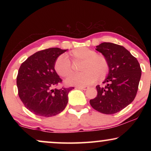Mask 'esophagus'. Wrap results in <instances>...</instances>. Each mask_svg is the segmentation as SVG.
I'll return each mask as SVG.
<instances>
[{
	"mask_svg": "<svg viewBox=\"0 0 151 151\" xmlns=\"http://www.w3.org/2000/svg\"><path fill=\"white\" fill-rule=\"evenodd\" d=\"M78 88H80V89H83V90H87V89H88V86H78Z\"/></svg>",
	"mask_w": 151,
	"mask_h": 151,
	"instance_id": "esophagus-1",
	"label": "esophagus"
}]
</instances>
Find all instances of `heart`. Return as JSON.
Returning <instances> with one entry per match:
<instances>
[{
	"label": "heart",
	"mask_w": 151,
	"mask_h": 151,
	"mask_svg": "<svg viewBox=\"0 0 151 151\" xmlns=\"http://www.w3.org/2000/svg\"><path fill=\"white\" fill-rule=\"evenodd\" d=\"M68 57L72 61H82L80 65L82 73L73 74L66 80V84L71 86H85L96 81L105 79L109 71V62L102 54H97L93 49L80 47L69 53ZM55 71L63 78H67L73 72L69 60L65 55H60L53 65Z\"/></svg>",
	"instance_id": "1"
}]
</instances>
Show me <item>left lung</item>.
<instances>
[{
	"instance_id": "1",
	"label": "left lung",
	"mask_w": 151,
	"mask_h": 151,
	"mask_svg": "<svg viewBox=\"0 0 151 151\" xmlns=\"http://www.w3.org/2000/svg\"><path fill=\"white\" fill-rule=\"evenodd\" d=\"M96 50L106 58L109 65L104 87L96 86L98 95L90 100L95 110L114 114L131 104L137 94L142 75L140 65L124 47L111 42H102Z\"/></svg>"
}]
</instances>
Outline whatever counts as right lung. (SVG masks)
Wrapping results in <instances>:
<instances>
[{
	"mask_svg": "<svg viewBox=\"0 0 151 151\" xmlns=\"http://www.w3.org/2000/svg\"><path fill=\"white\" fill-rule=\"evenodd\" d=\"M67 49L49 48L38 51L22 63L16 78L18 96L34 114L54 116L65 109L73 87L55 88L62 79L55 71V60Z\"/></svg>",
	"mask_w": 151,
	"mask_h": 151,
	"instance_id": "right-lung-1",
	"label": "right lung"
}]
</instances>
